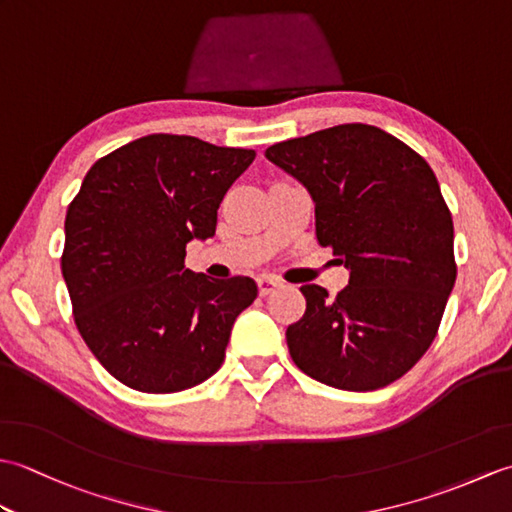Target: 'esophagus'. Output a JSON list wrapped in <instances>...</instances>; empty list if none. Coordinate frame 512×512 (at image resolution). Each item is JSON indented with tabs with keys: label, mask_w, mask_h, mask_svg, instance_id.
<instances>
[{
	"label": "esophagus",
	"mask_w": 512,
	"mask_h": 512,
	"mask_svg": "<svg viewBox=\"0 0 512 512\" xmlns=\"http://www.w3.org/2000/svg\"><path fill=\"white\" fill-rule=\"evenodd\" d=\"M257 286H259V295L266 297V295H270V292L281 286V281L273 275H262V277H257Z\"/></svg>",
	"instance_id": "esophagus-1"
}]
</instances>
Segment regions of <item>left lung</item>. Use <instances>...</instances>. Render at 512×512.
I'll return each instance as SVG.
<instances>
[{
  "label": "left lung",
  "mask_w": 512,
  "mask_h": 512,
  "mask_svg": "<svg viewBox=\"0 0 512 512\" xmlns=\"http://www.w3.org/2000/svg\"><path fill=\"white\" fill-rule=\"evenodd\" d=\"M314 202L321 246L350 270L336 299L301 286L292 361L323 385L372 391L407 374L436 339L455 284L453 220L427 160L383 129L350 123L266 149Z\"/></svg>",
  "instance_id": "8db88e82"
}]
</instances>
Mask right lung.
Here are the masks:
<instances>
[{
  "label": "right lung",
  "mask_w": 512,
  "mask_h": 512,
  "mask_svg": "<svg viewBox=\"0 0 512 512\" xmlns=\"http://www.w3.org/2000/svg\"><path fill=\"white\" fill-rule=\"evenodd\" d=\"M253 149L151 134L96 160L65 215L61 273L74 321L123 385L173 394L224 363L250 277L211 279L184 266L191 239L215 235L217 209Z\"/></svg>",
  "instance_id": "1"
}]
</instances>
